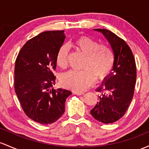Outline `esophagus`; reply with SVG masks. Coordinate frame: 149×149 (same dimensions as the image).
Instances as JSON below:
<instances>
[{
	"mask_svg": "<svg viewBox=\"0 0 149 149\" xmlns=\"http://www.w3.org/2000/svg\"><path fill=\"white\" fill-rule=\"evenodd\" d=\"M75 95H81L84 94V93L81 92V91H73V92Z\"/></svg>",
	"mask_w": 149,
	"mask_h": 149,
	"instance_id": "obj_1",
	"label": "esophagus"
}]
</instances>
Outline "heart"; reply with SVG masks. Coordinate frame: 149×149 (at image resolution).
<instances>
[{"label": "heart", "mask_w": 149, "mask_h": 149, "mask_svg": "<svg viewBox=\"0 0 149 149\" xmlns=\"http://www.w3.org/2000/svg\"><path fill=\"white\" fill-rule=\"evenodd\" d=\"M78 50L85 55L81 71H69L63 73L61 83L64 87L75 91H84L93 84L95 78L101 80L111 73L114 66V57L110 47L88 37L82 36L74 42ZM69 47L62 45L56 54V62L60 68L68 64Z\"/></svg>", "instance_id": "heart-1"}]
</instances>
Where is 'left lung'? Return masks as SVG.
<instances>
[{
    "label": "left lung",
    "mask_w": 149,
    "mask_h": 149,
    "mask_svg": "<svg viewBox=\"0 0 149 149\" xmlns=\"http://www.w3.org/2000/svg\"><path fill=\"white\" fill-rule=\"evenodd\" d=\"M108 40L114 54L112 72L97 90L99 101L91 110L96 120L113 123L124 116L133 98L136 80V67L130 47L122 38L106 29H95Z\"/></svg>",
    "instance_id": "1"
}]
</instances>
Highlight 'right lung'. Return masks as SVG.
I'll return each mask as SVG.
<instances>
[{
  "label": "right lung",
  "mask_w": 149,
  "mask_h": 149,
  "mask_svg": "<svg viewBox=\"0 0 149 149\" xmlns=\"http://www.w3.org/2000/svg\"><path fill=\"white\" fill-rule=\"evenodd\" d=\"M64 31H46L27 41L15 65L14 88L26 115L42 125L54 123L65 111L71 92L53 86L56 57L66 36Z\"/></svg>",
  "instance_id": "add662e5"
}]
</instances>
